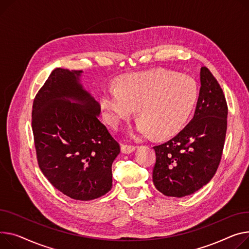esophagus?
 <instances>
[{"instance_id":"esophagus-1","label":"esophagus","mask_w":249,"mask_h":249,"mask_svg":"<svg viewBox=\"0 0 249 249\" xmlns=\"http://www.w3.org/2000/svg\"><path fill=\"white\" fill-rule=\"evenodd\" d=\"M136 150V147L135 146H131V145H121V152L123 154H130L133 151Z\"/></svg>"}]
</instances>
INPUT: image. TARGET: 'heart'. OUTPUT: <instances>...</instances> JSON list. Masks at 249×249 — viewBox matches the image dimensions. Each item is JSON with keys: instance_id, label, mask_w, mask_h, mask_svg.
<instances>
[{"instance_id": "heart-1", "label": "heart", "mask_w": 249, "mask_h": 249, "mask_svg": "<svg viewBox=\"0 0 249 249\" xmlns=\"http://www.w3.org/2000/svg\"><path fill=\"white\" fill-rule=\"evenodd\" d=\"M198 98L196 81L189 75L154 70L125 76L119 89L107 88L100 95L106 120L118 127L137 106L140 118L136 137H166L183 128Z\"/></svg>"}]
</instances>
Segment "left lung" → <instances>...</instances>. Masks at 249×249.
<instances>
[{"label":"left lung","instance_id":"1","mask_svg":"<svg viewBox=\"0 0 249 249\" xmlns=\"http://www.w3.org/2000/svg\"><path fill=\"white\" fill-rule=\"evenodd\" d=\"M200 90L193 118L166 143L154 146L153 183L170 197H184L206 185L221 159L227 128V104L211 72L200 69Z\"/></svg>","mask_w":249,"mask_h":249}]
</instances>
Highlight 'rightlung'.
<instances>
[{
  "label": "right lung",
  "instance_id": "right-lung-1",
  "mask_svg": "<svg viewBox=\"0 0 249 249\" xmlns=\"http://www.w3.org/2000/svg\"><path fill=\"white\" fill-rule=\"evenodd\" d=\"M82 74L52 71L34 99L32 128L45 177L63 194L88 201L111 190L120 146L99 121L100 105L83 86Z\"/></svg>",
  "mask_w": 249,
  "mask_h": 249
}]
</instances>
